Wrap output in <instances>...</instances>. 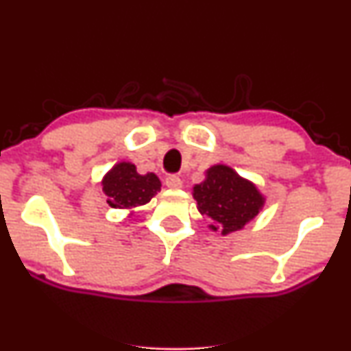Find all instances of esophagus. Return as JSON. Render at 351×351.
I'll return each mask as SVG.
<instances>
[{
  "instance_id": "1",
  "label": "esophagus",
  "mask_w": 351,
  "mask_h": 351,
  "mask_svg": "<svg viewBox=\"0 0 351 351\" xmlns=\"http://www.w3.org/2000/svg\"><path fill=\"white\" fill-rule=\"evenodd\" d=\"M165 184L171 189H180L181 186H183V181L180 180V176L170 175V176H167V180H165Z\"/></svg>"
}]
</instances>
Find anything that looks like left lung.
Here are the masks:
<instances>
[{"instance_id": "8db88e82", "label": "left lung", "mask_w": 351, "mask_h": 351, "mask_svg": "<svg viewBox=\"0 0 351 351\" xmlns=\"http://www.w3.org/2000/svg\"><path fill=\"white\" fill-rule=\"evenodd\" d=\"M206 178L193 186V198L209 229L226 236L241 231L263 211L265 198L252 181L243 178L228 165L208 168Z\"/></svg>"}]
</instances>
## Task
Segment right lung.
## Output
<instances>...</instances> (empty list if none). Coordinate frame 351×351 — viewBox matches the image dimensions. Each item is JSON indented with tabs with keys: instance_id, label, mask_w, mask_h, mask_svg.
Here are the masks:
<instances>
[{
	"instance_id": "add662e5",
	"label": "right lung",
	"mask_w": 351,
	"mask_h": 351,
	"mask_svg": "<svg viewBox=\"0 0 351 351\" xmlns=\"http://www.w3.org/2000/svg\"><path fill=\"white\" fill-rule=\"evenodd\" d=\"M162 188V181L155 173L140 175L130 162L114 165L102 178V191L106 193L110 208L127 209L128 216L135 208L150 203V199Z\"/></svg>"
}]
</instances>
